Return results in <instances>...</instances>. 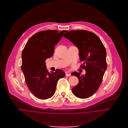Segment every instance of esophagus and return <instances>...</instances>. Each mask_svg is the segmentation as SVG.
Wrapping results in <instances>:
<instances>
[{"label": "esophagus", "mask_w": 128, "mask_h": 128, "mask_svg": "<svg viewBox=\"0 0 128 128\" xmlns=\"http://www.w3.org/2000/svg\"><path fill=\"white\" fill-rule=\"evenodd\" d=\"M66 76H71V74L66 73Z\"/></svg>", "instance_id": "1"}]
</instances>
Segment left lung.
I'll use <instances>...</instances> for the list:
<instances>
[{
	"mask_svg": "<svg viewBox=\"0 0 128 128\" xmlns=\"http://www.w3.org/2000/svg\"><path fill=\"white\" fill-rule=\"evenodd\" d=\"M63 36L78 47L80 59L83 62L80 67L86 71L83 76L76 72L71 74L79 79L72 92L78 98H88L97 92L107 68L105 47L97 35L89 31L71 30Z\"/></svg>",
	"mask_w": 128,
	"mask_h": 128,
	"instance_id": "8db88e82",
	"label": "left lung"
}]
</instances>
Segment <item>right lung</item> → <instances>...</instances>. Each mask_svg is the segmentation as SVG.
Returning a JSON list of instances; mask_svg holds the SVG:
<instances>
[{
    "label": "right lung",
    "instance_id": "1",
    "mask_svg": "<svg viewBox=\"0 0 128 128\" xmlns=\"http://www.w3.org/2000/svg\"><path fill=\"white\" fill-rule=\"evenodd\" d=\"M66 30H49L32 36L23 49L22 70L31 92L39 99L46 100L54 95L58 80L66 74L62 70H47L45 61L54 54V46Z\"/></svg>",
    "mask_w": 128,
    "mask_h": 128
}]
</instances>
